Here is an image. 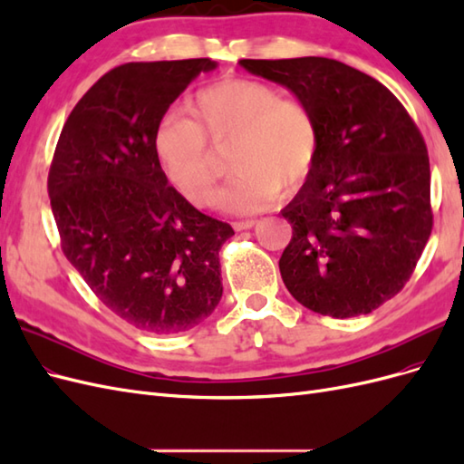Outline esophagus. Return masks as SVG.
<instances>
[{
    "mask_svg": "<svg viewBox=\"0 0 464 464\" xmlns=\"http://www.w3.org/2000/svg\"><path fill=\"white\" fill-rule=\"evenodd\" d=\"M257 224V220H236V222H232V227H234V230L236 232H242V230H249V228H254Z\"/></svg>",
    "mask_w": 464,
    "mask_h": 464,
    "instance_id": "esophagus-1",
    "label": "esophagus"
}]
</instances>
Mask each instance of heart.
Listing matches in <instances>:
<instances>
[{"label":"heart","instance_id":"1","mask_svg":"<svg viewBox=\"0 0 464 464\" xmlns=\"http://www.w3.org/2000/svg\"><path fill=\"white\" fill-rule=\"evenodd\" d=\"M188 118L168 116L154 131V154L166 178L193 205L213 201L222 166L215 152L230 149L236 172L218 207L257 213L278 193L298 191L312 176L321 133L312 106L283 96L269 82L227 77L195 92Z\"/></svg>","mask_w":464,"mask_h":464}]
</instances>
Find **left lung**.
I'll return each instance as SVG.
<instances>
[{"instance_id":"1","label":"left lung","mask_w":464,"mask_h":464,"mask_svg":"<svg viewBox=\"0 0 464 464\" xmlns=\"http://www.w3.org/2000/svg\"><path fill=\"white\" fill-rule=\"evenodd\" d=\"M312 106L321 147L285 208L278 261L288 292L336 319L366 315L409 283L433 227L430 159L418 125L385 85L329 58L242 60Z\"/></svg>"}]
</instances>
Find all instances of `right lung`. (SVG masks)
Returning a JSON list of instances; mask_svg holds the SVG:
<instances>
[{"label":"right lung","instance_id":"1","mask_svg":"<svg viewBox=\"0 0 464 464\" xmlns=\"http://www.w3.org/2000/svg\"><path fill=\"white\" fill-rule=\"evenodd\" d=\"M208 58L110 69L63 123L48 195L63 256L110 312L152 334L184 333L222 296L228 222L195 208L154 154L166 110Z\"/></svg>","mask_w":464,"mask_h":464}]
</instances>
